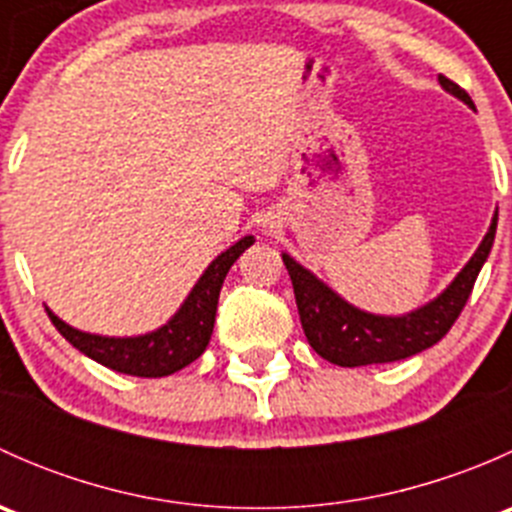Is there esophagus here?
<instances>
[{
	"label": "esophagus",
	"instance_id": "1",
	"mask_svg": "<svg viewBox=\"0 0 512 512\" xmlns=\"http://www.w3.org/2000/svg\"><path fill=\"white\" fill-rule=\"evenodd\" d=\"M257 223H260V227H262V230H265V232H272V230H275V227H280V220H277L275 213L262 215V218L257 220Z\"/></svg>",
	"mask_w": 512,
	"mask_h": 512
}]
</instances>
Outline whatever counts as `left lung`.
<instances>
[{"instance_id":"1","label":"left lung","mask_w":512,"mask_h":512,"mask_svg":"<svg viewBox=\"0 0 512 512\" xmlns=\"http://www.w3.org/2000/svg\"><path fill=\"white\" fill-rule=\"evenodd\" d=\"M438 84L448 94L476 108L471 96L451 79L438 76ZM495 227H498V213L493 215V223L478 245L476 255L458 272L456 280L433 302L423 304L421 309L404 314V317H379V314L361 312L337 292H332L322 280H317L312 272L304 270L299 262H294L289 255H282L309 347L322 359L337 366H369L406 359V356H414L441 342L471 297L480 267L488 260L490 247H493Z\"/></svg>"}]
</instances>
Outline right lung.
<instances>
[{"label": "right lung", "mask_w": 512, "mask_h": 512, "mask_svg": "<svg viewBox=\"0 0 512 512\" xmlns=\"http://www.w3.org/2000/svg\"><path fill=\"white\" fill-rule=\"evenodd\" d=\"M252 242H255L252 235L242 237L230 250L215 257L198 280V285L193 287V292L188 294L183 307L173 314L168 324H163V327L151 334L123 339L98 337V334L79 332V329L69 327L49 307H46V314H49L51 324L59 329V334L66 342L74 344L81 354L98 361V364L128 376H143V379L170 376L183 369V366L193 364L205 352L210 334H213L218 297L220 289H223L225 275Z\"/></svg>", "instance_id": "right-lung-1"}]
</instances>
